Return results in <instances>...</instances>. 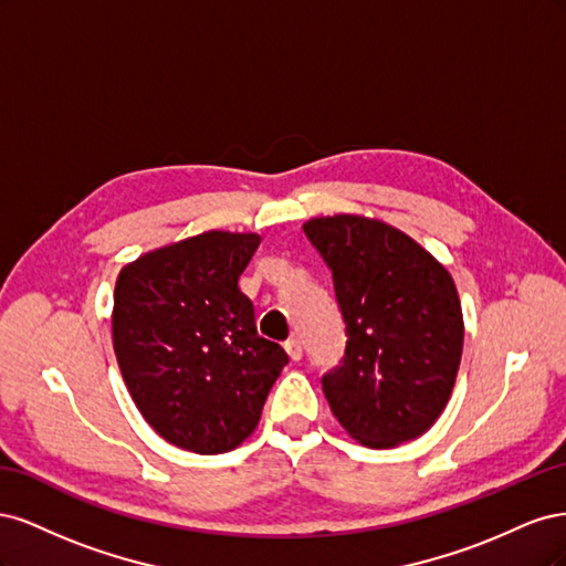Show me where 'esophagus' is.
Returning a JSON list of instances; mask_svg holds the SVG:
<instances>
[{"label": "esophagus", "instance_id": "34e87169", "mask_svg": "<svg viewBox=\"0 0 566 566\" xmlns=\"http://www.w3.org/2000/svg\"><path fill=\"white\" fill-rule=\"evenodd\" d=\"M283 347H285L287 356L293 358V361H300V358H302V342H300V337H290Z\"/></svg>", "mask_w": 566, "mask_h": 566}]
</instances>
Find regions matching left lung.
Instances as JSON below:
<instances>
[{
    "mask_svg": "<svg viewBox=\"0 0 566 566\" xmlns=\"http://www.w3.org/2000/svg\"><path fill=\"white\" fill-rule=\"evenodd\" d=\"M302 229L333 271L349 335L342 366L323 378L333 416L368 449L418 439L460 368L465 323L451 273L378 217H314Z\"/></svg>",
    "mask_w": 566,
    "mask_h": 566,
    "instance_id": "left-lung-1",
    "label": "left lung"
}]
</instances>
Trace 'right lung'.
I'll return each instance as SVG.
<instances>
[{"mask_svg":"<svg viewBox=\"0 0 566 566\" xmlns=\"http://www.w3.org/2000/svg\"><path fill=\"white\" fill-rule=\"evenodd\" d=\"M260 233L202 231L127 262L113 293V349L146 422L184 451L217 455L256 430L287 354L256 335L238 279Z\"/></svg>","mask_w":566,"mask_h":566,"instance_id":"1","label":"right lung"}]
</instances>
